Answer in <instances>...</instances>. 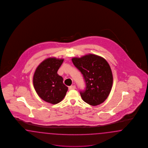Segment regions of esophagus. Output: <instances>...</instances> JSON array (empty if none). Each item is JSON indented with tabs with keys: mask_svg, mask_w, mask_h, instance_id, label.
<instances>
[{
	"mask_svg": "<svg viewBox=\"0 0 148 148\" xmlns=\"http://www.w3.org/2000/svg\"><path fill=\"white\" fill-rule=\"evenodd\" d=\"M75 88H76L75 85H71V86L69 87V90H73V89H75Z\"/></svg>",
	"mask_w": 148,
	"mask_h": 148,
	"instance_id": "obj_1",
	"label": "esophagus"
}]
</instances>
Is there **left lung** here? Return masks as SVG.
Wrapping results in <instances>:
<instances>
[{"mask_svg": "<svg viewBox=\"0 0 148 148\" xmlns=\"http://www.w3.org/2000/svg\"><path fill=\"white\" fill-rule=\"evenodd\" d=\"M71 60L82 73L86 83L85 90L80 92L82 99L92 106L103 103L110 94L113 84L112 73L106 60L92 54Z\"/></svg>", "mask_w": 148, "mask_h": 148, "instance_id": "obj_1", "label": "left lung"}]
</instances>
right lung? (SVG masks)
<instances>
[{"label": "right lung", "instance_id": "add662e5", "mask_svg": "<svg viewBox=\"0 0 148 148\" xmlns=\"http://www.w3.org/2000/svg\"><path fill=\"white\" fill-rule=\"evenodd\" d=\"M64 59L54 57L42 61L37 67L33 77L36 92L43 100L57 104L64 98L68 87L63 84V79L57 74Z\"/></svg>", "mask_w": 148, "mask_h": 148}]
</instances>
